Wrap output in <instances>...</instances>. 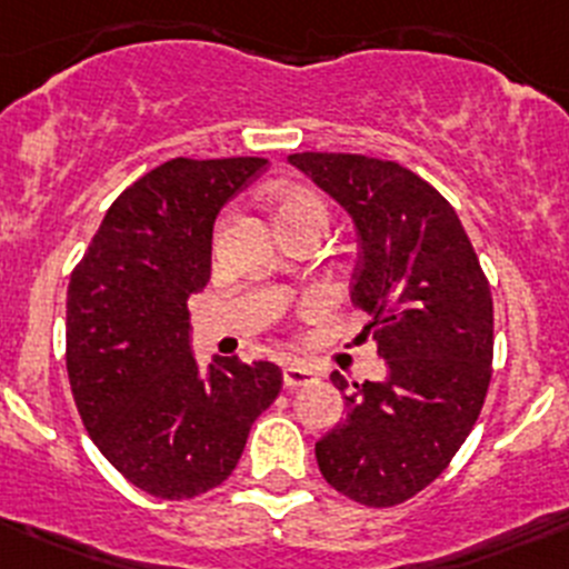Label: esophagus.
<instances>
[{"mask_svg":"<svg viewBox=\"0 0 569 569\" xmlns=\"http://www.w3.org/2000/svg\"><path fill=\"white\" fill-rule=\"evenodd\" d=\"M318 380V372L312 367L301 365V361H292L284 367V386L287 389H301V386H312Z\"/></svg>","mask_w":569,"mask_h":569,"instance_id":"esophagus-1","label":"esophagus"}]
</instances>
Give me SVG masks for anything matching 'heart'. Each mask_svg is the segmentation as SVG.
I'll list each match as a JSON object with an SVG mask.
<instances>
[{"instance_id":"obj_1","label":"heart","mask_w":569,"mask_h":569,"mask_svg":"<svg viewBox=\"0 0 569 569\" xmlns=\"http://www.w3.org/2000/svg\"><path fill=\"white\" fill-rule=\"evenodd\" d=\"M273 210H277L279 230L282 227L303 224V221H328V208L323 197L315 194L312 189H301V186H290V189H279L273 194Z\"/></svg>"}]
</instances>
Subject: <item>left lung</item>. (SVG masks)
Returning <instances> with one entry per match:
<instances>
[{"mask_svg":"<svg viewBox=\"0 0 569 569\" xmlns=\"http://www.w3.org/2000/svg\"><path fill=\"white\" fill-rule=\"evenodd\" d=\"M290 163L348 208L359 230L356 307L389 365L356 383L348 419L315 443L320 473L365 507H397L452 462L493 375V296L452 204L397 161L292 153ZM339 391L348 389L331 372Z\"/></svg>","mask_w":569,"mask_h":569,"instance_id":"left-lung-1","label":"left lung"}]
</instances>
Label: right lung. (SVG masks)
<instances>
[{"mask_svg":"<svg viewBox=\"0 0 569 569\" xmlns=\"http://www.w3.org/2000/svg\"><path fill=\"white\" fill-rule=\"evenodd\" d=\"M266 163L172 158L150 169L111 202L70 273L73 402L103 458L156 499H194L224 482L282 391L271 361L216 356L199 372L186 307L210 279L216 213Z\"/></svg>","mask_w":569,"mask_h":569,"instance_id":"obj_1","label":"right lung"}]
</instances>
